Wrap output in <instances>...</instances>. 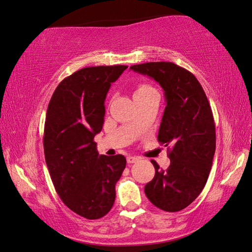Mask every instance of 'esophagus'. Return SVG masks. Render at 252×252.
<instances>
[{"mask_svg":"<svg viewBox=\"0 0 252 252\" xmlns=\"http://www.w3.org/2000/svg\"><path fill=\"white\" fill-rule=\"evenodd\" d=\"M139 159H140L139 157H136V156H127L126 157V161L129 162V164H133V162H136Z\"/></svg>","mask_w":252,"mask_h":252,"instance_id":"34e87169","label":"esophagus"}]
</instances>
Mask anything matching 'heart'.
Returning a JSON list of instances; mask_svg holds the SVG:
<instances>
[{
  "instance_id": "heart-1",
  "label": "heart",
  "mask_w": 252,
  "mask_h": 252,
  "mask_svg": "<svg viewBox=\"0 0 252 252\" xmlns=\"http://www.w3.org/2000/svg\"><path fill=\"white\" fill-rule=\"evenodd\" d=\"M152 91H155L154 88H153L152 86L147 85V84H141V85H139V86L136 87V90H135V92H134V96L140 95V94L149 93V92H152Z\"/></svg>"
}]
</instances>
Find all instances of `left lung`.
I'll return each mask as SVG.
<instances>
[{
    "mask_svg": "<svg viewBox=\"0 0 252 252\" xmlns=\"http://www.w3.org/2000/svg\"><path fill=\"white\" fill-rule=\"evenodd\" d=\"M130 68L154 78L166 99L157 139L171 147L170 165L164 170L152 160L155 176L145 186V194L162 211H181L203 190L213 164L216 134L208 97L193 74L172 62H147Z\"/></svg>",
    "mask_w": 252,
    "mask_h": 252,
    "instance_id": "left-lung-1",
    "label": "left lung"
}]
</instances>
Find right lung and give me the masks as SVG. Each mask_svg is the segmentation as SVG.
Instances as JSON below:
<instances>
[{"label": "right lung", "instance_id": "1", "mask_svg": "<svg viewBox=\"0 0 252 252\" xmlns=\"http://www.w3.org/2000/svg\"><path fill=\"white\" fill-rule=\"evenodd\" d=\"M126 65L92 66L59 84L49 102L43 133L46 162L57 193L68 209L87 220L105 216L116 199L126 168L123 155H99L94 137L105 121L111 83Z\"/></svg>", "mask_w": 252, "mask_h": 252}]
</instances>
